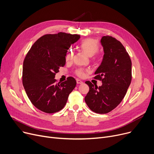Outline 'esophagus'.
<instances>
[{
    "mask_svg": "<svg viewBox=\"0 0 154 154\" xmlns=\"http://www.w3.org/2000/svg\"><path fill=\"white\" fill-rule=\"evenodd\" d=\"M77 84H82L83 83V82L82 81H81V80H79V79H77Z\"/></svg>",
    "mask_w": 154,
    "mask_h": 154,
    "instance_id": "obj_1",
    "label": "esophagus"
}]
</instances>
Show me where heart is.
<instances>
[{
    "instance_id": "1",
    "label": "heart",
    "mask_w": 154,
    "mask_h": 154,
    "mask_svg": "<svg viewBox=\"0 0 154 154\" xmlns=\"http://www.w3.org/2000/svg\"><path fill=\"white\" fill-rule=\"evenodd\" d=\"M80 50L82 51L88 57H92L100 50V45L96 40L93 38H85L82 40L79 45ZM74 57V52L72 50L69 51L66 55V60L70 61ZM98 58L95 57L94 60L97 62ZM75 74L79 77H84L85 75V70L82 69H78L75 70Z\"/></svg>"
}]
</instances>
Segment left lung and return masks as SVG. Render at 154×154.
<instances>
[{
  "label": "left lung",
  "instance_id": "obj_1",
  "mask_svg": "<svg viewBox=\"0 0 154 154\" xmlns=\"http://www.w3.org/2000/svg\"><path fill=\"white\" fill-rule=\"evenodd\" d=\"M103 59L95 72L96 80L102 82L97 87L86 81L89 91L85 101L89 109L97 114H107L117 107L127 93L132 80V62L125 47L112 36L101 39Z\"/></svg>",
  "mask_w": 154,
  "mask_h": 154
}]
</instances>
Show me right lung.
<instances>
[{"label":"right lung","instance_id":"obj_1","mask_svg":"<svg viewBox=\"0 0 154 154\" xmlns=\"http://www.w3.org/2000/svg\"><path fill=\"white\" fill-rule=\"evenodd\" d=\"M80 35L59 32L40 37L27 54L23 63L22 84L32 103L47 114L62 110L76 85L72 77L57 82L56 73L66 64V55Z\"/></svg>","mask_w":154,"mask_h":154}]
</instances>
